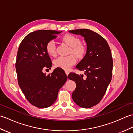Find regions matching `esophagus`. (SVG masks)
<instances>
[{"label":"esophagus","mask_w":133,"mask_h":133,"mask_svg":"<svg viewBox=\"0 0 133 133\" xmlns=\"http://www.w3.org/2000/svg\"><path fill=\"white\" fill-rule=\"evenodd\" d=\"M65 72H66V74L67 75H68L69 74V72L67 71V70H65Z\"/></svg>","instance_id":"1"}]
</instances>
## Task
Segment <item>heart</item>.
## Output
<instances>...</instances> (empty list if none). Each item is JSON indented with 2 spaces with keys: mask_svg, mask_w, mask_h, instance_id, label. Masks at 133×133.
<instances>
[{
  "mask_svg": "<svg viewBox=\"0 0 133 133\" xmlns=\"http://www.w3.org/2000/svg\"><path fill=\"white\" fill-rule=\"evenodd\" d=\"M62 41L67 46L70 47L69 54H73L79 59L83 58L86 53V47L81 43L80 39L74 35L67 34L63 36ZM46 51L50 56H55L56 54V46L53 40H50L46 44ZM77 60L74 55L67 56H59L54 61V65L56 67L68 70Z\"/></svg>",
  "mask_w": 133,
  "mask_h": 133,
  "instance_id": "heart-1",
  "label": "heart"
}]
</instances>
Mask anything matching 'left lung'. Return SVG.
Masks as SVG:
<instances>
[{
  "instance_id": "1",
  "label": "left lung",
  "mask_w": 133,
  "mask_h": 133,
  "mask_svg": "<svg viewBox=\"0 0 133 133\" xmlns=\"http://www.w3.org/2000/svg\"><path fill=\"white\" fill-rule=\"evenodd\" d=\"M69 32L82 36L87 44L86 55L76 66L84 71L86 78L75 73L68 75L77 86L72 98L79 106L90 108L101 101L111 82L113 65L111 50L105 39L93 31L78 29Z\"/></svg>"
}]
</instances>
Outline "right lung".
I'll return each mask as SVG.
<instances>
[{"label": "right lung", "instance_id": "obj_1", "mask_svg": "<svg viewBox=\"0 0 133 133\" xmlns=\"http://www.w3.org/2000/svg\"><path fill=\"white\" fill-rule=\"evenodd\" d=\"M61 32L35 31L29 34L19 45L15 64L18 84L27 101L38 108L51 106L67 81L66 74L59 67L49 75L42 71L44 67L52 66L46 44Z\"/></svg>", "mask_w": 133, "mask_h": 133}]
</instances>
